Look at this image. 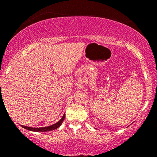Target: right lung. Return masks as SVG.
I'll use <instances>...</instances> for the list:
<instances>
[{
	"instance_id": "obj_1",
	"label": "right lung",
	"mask_w": 157,
	"mask_h": 157,
	"mask_svg": "<svg viewBox=\"0 0 157 157\" xmlns=\"http://www.w3.org/2000/svg\"><path fill=\"white\" fill-rule=\"evenodd\" d=\"M65 117H66V114H63V116L62 117V118L59 120L58 122H56L55 124H53V125H49V126H46V127H41V128H32V127H28V126H25V125H21L23 128L27 129L29 131H36V132H38V131H40V132H47V131H53L55 129H57V128H59L62 124V122H63Z\"/></svg>"
}]
</instances>
